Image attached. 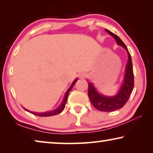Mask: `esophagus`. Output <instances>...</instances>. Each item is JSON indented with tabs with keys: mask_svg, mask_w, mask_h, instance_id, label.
<instances>
[{
	"mask_svg": "<svg viewBox=\"0 0 153 153\" xmlns=\"http://www.w3.org/2000/svg\"><path fill=\"white\" fill-rule=\"evenodd\" d=\"M77 76H78L79 78H85L86 77V74L84 73H79L77 75Z\"/></svg>",
	"mask_w": 153,
	"mask_h": 153,
	"instance_id": "esophagus-1",
	"label": "esophagus"
}]
</instances>
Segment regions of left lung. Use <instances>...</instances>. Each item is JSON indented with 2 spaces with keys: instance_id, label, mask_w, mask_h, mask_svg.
<instances>
[{
  "instance_id": "1",
  "label": "left lung",
  "mask_w": 153,
  "mask_h": 153,
  "mask_svg": "<svg viewBox=\"0 0 153 153\" xmlns=\"http://www.w3.org/2000/svg\"><path fill=\"white\" fill-rule=\"evenodd\" d=\"M105 31L108 34L112 36L117 45L125 48L128 53V59L125 68L123 82L117 94L113 97H108L100 94L91 83H88V97L92 105L97 110L104 112H111L120 109L126 105L133 90L134 80L132 61L128 48L117 35L107 29H105Z\"/></svg>"
}]
</instances>
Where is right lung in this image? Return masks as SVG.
Masks as SVG:
<instances>
[{
    "label": "right lung",
    "mask_w": 153,
    "mask_h": 153,
    "mask_svg": "<svg viewBox=\"0 0 153 153\" xmlns=\"http://www.w3.org/2000/svg\"><path fill=\"white\" fill-rule=\"evenodd\" d=\"M77 81V79H76L74 81V82L72 83V84L71 85V86L69 87V88L67 90L66 92H65V97L64 98L63 100V101L61 102V105L59 106V107L56 108V109L53 110V111H47V112H45V113H35V112H31V113L33 114V115H37V116H40V117H50V116H53V115H58L60 113H61L63 110L64 109L65 107V105H66V102H67V98H68V96L69 94V92L71 91L72 88L74 86V84H76V82ZM25 111H27V109H25L24 108Z\"/></svg>",
    "instance_id": "obj_1"
}]
</instances>
